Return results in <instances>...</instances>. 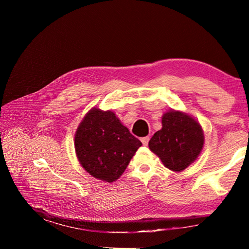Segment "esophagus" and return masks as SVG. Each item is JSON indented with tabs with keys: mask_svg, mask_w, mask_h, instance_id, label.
<instances>
[{
	"mask_svg": "<svg viewBox=\"0 0 249 249\" xmlns=\"http://www.w3.org/2000/svg\"><path fill=\"white\" fill-rule=\"evenodd\" d=\"M148 141H149V137L148 136H146V137H142L141 138V142H142V144L143 145H147L148 144Z\"/></svg>",
	"mask_w": 249,
	"mask_h": 249,
	"instance_id": "34e87169",
	"label": "esophagus"
}]
</instances>
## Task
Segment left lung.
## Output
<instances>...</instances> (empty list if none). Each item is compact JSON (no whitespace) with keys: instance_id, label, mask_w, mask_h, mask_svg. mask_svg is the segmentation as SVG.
<instances>
[{"instance_id":"8db88e82","label":"left lung","mask_w":249,"mask_h":249,"mask_svg":"<svg viewBox=\"0 0 249 249\" xmlns=\"http://www.w3.org/2000/svg\"><path fill=\"white\" fill-rule=\"evenodd\" d=\"M200 124L186 113L169 111L162 117V129L148 142L149 149L160 158L164 166L182 171L193 163L203 146Z\"/></svg>"}]
</instances>
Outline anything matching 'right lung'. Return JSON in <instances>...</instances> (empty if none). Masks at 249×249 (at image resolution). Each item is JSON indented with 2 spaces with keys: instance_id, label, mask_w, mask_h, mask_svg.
Masks as SVG:
<instances>
[{
  "instance_id": "right-lung-1",
  "label": "right lung",
  "mask_w": 249,
  "mask_h": 249,
  "mask_svg": "<svg viewBox=\"0 0 249 249\" xmlns=\"http://www.w3.org/2000/svg\"><path fill=\"white\" fill-rule=\"evenodd\" d=\"M142 145L111 111L93 108L82 120L74 136L77 157L92 177L114 182Z\"/></svg>"
}]
</instances>
